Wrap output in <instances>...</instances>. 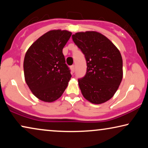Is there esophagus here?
<instances>
[{
	"label": "esophagus",
	"mask_w": 148,
	"mask_h": 148,
	"mask_svg": "<svg viewBox=\"0 0 148 148\" xmlns=\"http://www.w3.org/2000/svg\"><path fill=\"white\" fill-rule=\"evenodd\" d=\"M71 69L72 72L74 73V71H75V66L74 65H72L71 66Z\"/></svg>",
	"instance_id": "1"
}]
</instances>
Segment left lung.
Instances as JSON below:
<instances>
[{"mask_svg": "<svg viewBox=\"0 0 148 148\" xmlns=\"http://www.w3.org/2000/svg\"><path fill=\"white\" fill-rule=\"evenodd\" d=\"M72 38L86 59V74L78 79L83 96L92 104L106 102L114 96L123 79L120 51L108 38L95 31L77 32Z\"/></svg>", "mask_w": 148, "mask_h": 148, "instance_id": "left-lung-1", "label": "left lung"}]
</instances>
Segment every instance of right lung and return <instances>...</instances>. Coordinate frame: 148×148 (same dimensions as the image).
<instances>
[{
	"label": "right lung",
	"mask_w": 148,
	"mask_h": 148,
	"mask_svg": "<svg viewBox=\"0 0 148 148\" xmlns=\"http://www.w3.org/2000/svg\"><path fill=\"white\" fill-rule=\"evenodd\" d=\"M72 33L54 29L36 40L26 52L23 61L25 80L39 100L52 102L62 96L71 77L62 49Z\"/></svg>",
	"instance_id": "right-lung-1"
}]
</instances>
